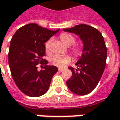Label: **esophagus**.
I'll return each mask as SVG.
<instances>
[{
    "label": "esophagus",
    "mask_w": 120,
    "mask_h": 120,
    "mask_svg": "<svg viewBox=\"0 0 120 120\" xmlns=\"http://www.w3.org/2000/svg\"><path fill=\"white\" fill-rule=\"evenodd\" d=\"M58 70H59V71H64V69H62V68H59Z\"/></svg>",
    "instance_id": "34e87169"
}]
</instances>
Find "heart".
Masks as SVG:
<instances>
[{"label": "heart", "mask_w": 120, "mask_h": 120, "mask_svg": "<svg viewBox=\"0 0 120 120\" xmlns=\"http://www.w3.org/2000/svg\"><path fill=\"white\" fill-rule=\"evenodd\" d=\"M60 39L62 41V42L67 45V46H71L75 44V38L73 36H72L69 34H62L60 35ZM50 41H48L46 42L45 47L46 49H49ZM73 52L75 56H80L82 54V49L78 47H74L73 48ZM71 61V57L69 56H60V55H56L51 58L50 62L51 63L56 66L58 67H64L66 65H67L69 63H70Z\"/></svg>", "instance_id": "obj_1"}]
</instances>
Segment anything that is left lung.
<instances>
[{
    "instance_id": "1",
    "label": "left lung",
    "mask_w": 120,
    "mask_h": 120,
    "mask_svg": "<svg viewBox=\"0 0 120 120\" xmlns=\"http://www.w3.org/2000/svg\"><path fill=\"white\" fill-rule=\"evenodd\" d=\"M63 31L78 36L83 44L82 56L75 63L78 68H69L72 75L67 85L75 94H89L98 85L105 69L107 51L103 36L97 29L85 24Z\"/></svg>"
}]
</instances>
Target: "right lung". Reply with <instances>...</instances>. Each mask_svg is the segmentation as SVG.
<instances>
[{"label":"right lung","instance_id":"1","mask_svg":"<svg viewBox=\"0 0 120 120\" xmlns=\"http://www.w3.org/2000/svg\"><path fill=\"white\" fill-rule=\"evenodd\" d=\"M42 27L36 23L18 29L11 40L8 54L11 76L18 89L30 97H39L48 91L53 75L58 71L56 66L47 65L45 43L59 31ZM38 63L45 65L38 71Z\"/></svg>","mask_w":120,"mask_h":120}]
</instances>
